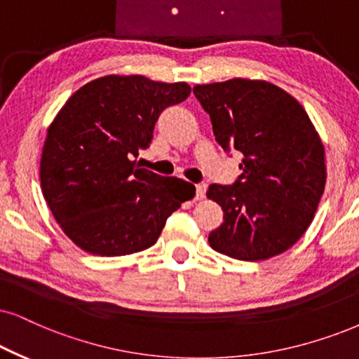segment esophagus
I'll return each instance as SVG.
<instances>
[{
  "mask_svg": "<svg viewBox=\"0 0 359 359\" xmlns=\"http://www.w3.org/2000/svg\"><path fill=\"white\" fill-rule=\"evenodd\" d=\"M205 184H195V198L197 201H202L203 197H205Z\"/></svg>",
  "mask_w": 359,
  "mask_h": 359,
  "instance_id": "esophagus-1",
  "label": "esophagus"
}]
</instances>
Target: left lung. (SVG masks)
<instances>
[{"instance_id": "1", "label": "left lung", "mask_w": 359, "mask_h": 359, "mask_svg": "<svg viewBox=\"0 0 359 359\" xmlns=\"http://www.w3.org/2000/svg\"><path fill=\"white\" fill-rule=\"evenodd\" d=\"M225 152H242L232 185L212 184L224 210L213 250L237 260L280 255L310 226L326 182L325 147L297 99L266 81L230 79L194 88Z\"/></svg>"}]
</instances>
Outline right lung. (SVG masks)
Masks as SVG:
<instances>
[{"label":"right lung","instance_id":"1","mask_svg":"<svg viewBox=\"0 0 359 359\" xmlns=\"http://www.w3.org/2000/svg\"><path fill=\"white\" fill-rule=\"evenodd\" d=\"M185 83L104 76L76 90L48 129L41 190L62 232L83 250L121 257L157 242L195 187L135 164L161 112L185 101Z\"/></svg>","mask_w":359,"mask_h":359}]
</instances>
